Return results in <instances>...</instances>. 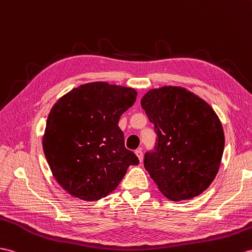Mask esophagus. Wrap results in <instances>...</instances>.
Returning <instances> with one entry per match:
<instances>
[{
	"label": "esophagus",
	"mask_w": 252,
	"mask_h": 252,
	"mask_svg": "<svg viewBox=\"0 0 252 252\" xmlns=\"http://www.w3.org/2000/svg\"><path fill=\"white\" fill-rule=\"evenodd\" d=\"M135 154H136L137 158H139L140 163L143 162V158H144V153H143V151H141V149H137L136 151H135Z\"/></svg>",
	"instance_id": "obj_1"
}]
</instances>
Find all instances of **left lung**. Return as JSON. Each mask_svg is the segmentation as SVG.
<instances>
[{"label": "left lung", "instance_id": "left-lung-1", "mask_svg": "<svg viewBox=\"0 0 252 252\" xmlns=\"http://www.w3.org/2000/svg\"><path fill=\"white\" fill-rule=\"evenodd\" d=\"M141 106L158 137L144 165L163 195L171 200L199 196L221 162L224 135L213 108L181 87L149 90Z\"/></svg>", "mask_w": 252, "mask_h": 252}]
</instances>
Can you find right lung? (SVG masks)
<instances>
[{"instance_id":"add662e5","label":"right lung","mask_w":252,"mask_h":252,"mask_svg":"<svg viewBox=\"0 0 252 252\" xmlns=\"http://www.w3.org/2000/svg\"><path fill=\"white\" fill-rule=\"evenodd\" d=\"M135 89L95 82L55 103L42 140L56 181L70 195L94 201L112 192L139 159L125 146L120 116L136 101Z\"/></svg>"}]
</instances>
